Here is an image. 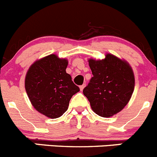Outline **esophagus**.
I'll return each instance as SVG.
<instances>
[{
    "label": "esophagus",
    "instance_id": "1",
    "mask_svg": "<svg viewBox=\"0 0 157 157\" xmlns=\"http://www.w3.org/2000/svg\"><path fill=\"white\" fill-rule=\"evenodd\" d=\"M85 86H86V85H85V84L82 85V86H79V88H80V90H81V91H82V90H83V89H84V88H85Z\"/></svg>",
    "mask_w": 157,
    "mask_h": 157
}]
</instances>
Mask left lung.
I'll return each instance as SVG.
<instances>
[{
  "label": "left lung",
  "instance_id": "obj_1",
  "mask_svg": "<svg viewBox=\"0 0 157 157\" xmlns=\"http://www.w3.org/2000/svg\"><path fill=\"white\" fill-rule=\"evenodd\" d=\"M93 77L83 90V94L96 114L110 117L119 113L130 100L134 92L135 75L130 64L111 54L105 58H90Z\"/></svg>",
  "mask_w": 157,
  "mask_h": 157
}]
</instances>
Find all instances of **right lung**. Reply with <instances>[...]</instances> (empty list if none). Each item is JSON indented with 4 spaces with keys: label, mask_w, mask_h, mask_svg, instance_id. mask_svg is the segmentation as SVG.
<instances>
[{
    "label": "right lung",
    "mask_w": 157,
    "mask_h": 157,
    "mask_svg": "<svg viewBox=\"0 0 157 157\" xmlns=\"http://www.w3.org/2000/svg\"><path fill=\"white\" fill-rule=\"evenodd\" d=\"M68 61L50 54L36 61L29 68L25 88L34 108L49 118L60 117L79 88L66 72Z\"/></svg>",
    "instance_id": "obj_1"
}]
</instances>
